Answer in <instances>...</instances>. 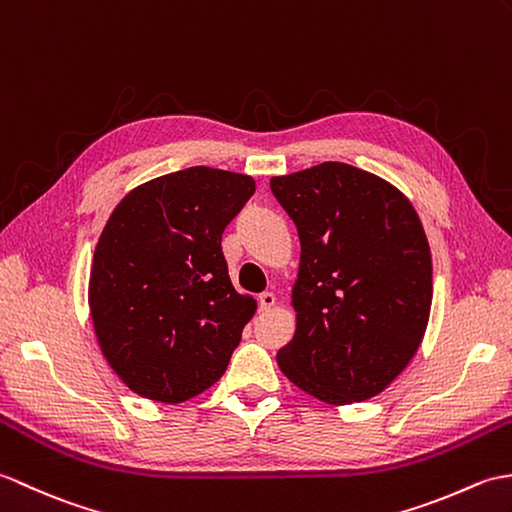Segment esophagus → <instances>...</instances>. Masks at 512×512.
<instances>
[{"label": "esophagus", "instance_id": "esophagus-1", "mask_svg": "<svg viewBox=\"0 0 512 512\" xmlns=\"http://www.w3.org/2000/svg\"><path fill=\"white\" fill-rule=\"evenodd\" d=\"M258 302H260V309L269 311L271 306L276 304V293H274V291H263V293L258 295Z\"/></svg>", "mask_w": 512, "mask_h": 512}]
</instances>
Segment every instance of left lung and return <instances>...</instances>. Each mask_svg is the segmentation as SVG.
I'll use <instances>...</instances> for the list:
<instances>
[{
	"label": "left lung",
	"instance_id": "8db88e82",
	"mask_svg": "<svg viewBox=\"0 0 512 512\" xmlns=\"http://www.w3.org/2000/svg\"><path fill=\"white\" fill-rule=\"evenodd\" d=\"M300 236L298 326L278 350L285 377L324 403L377 396L423 342L431 254L412 203L388 181L342 162L271 177Z\"/></svg>",
	"mask_w": 512,
	"mask_h": 512
}]
</instances>
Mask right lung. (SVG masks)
<instances>
[{"label": "right lung", "instance_id": "obj_1", "mask_svg": "<svg viewBox=\"0 0 512 512\" xmlns=\"http://www.w3.org/2000/svg\"><path fill=\"white\" fill-rule=\"evenodd\" d=\"M256 184L192 166L131 190L100 234L89 309L102 355L135 394L181 403L221 379L256 300L236 293L223 230Z\"/></svg>", "mask_w": 512, "mask_h": 512}]
</instances>
